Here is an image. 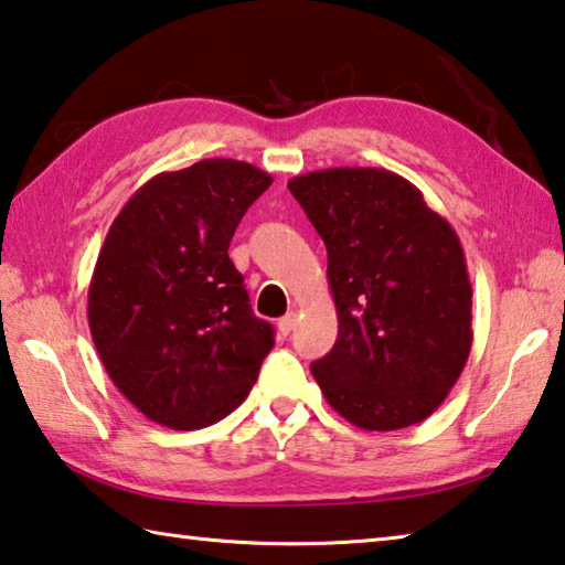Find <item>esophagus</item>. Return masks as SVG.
<instances>
[{
    "label": "esophagus",
    "instance_id": "obj_1",
    "mask_svg": "<svg viewBox=\"0 0 565 565\" xmlns=\"http://www.w3.org/2000/svg\"><path fill=\"white\" fill-rule=\"evenodd\" d=\"M276 327H279L281 337H289V333H291L294 327H296V313H286V317L279 319V323H276Z\"/></svg>",
    "mask_w": 565,
    "mask_h": 565
}]
</instances>
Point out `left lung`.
<instances>
[{
  "instance_id": "obj_1",
  "label": "left lung",
  "mask_w": 565,
  "mask_h": 565,
  "mask_svg": "<svg viewBox=\"0 0 565 565\" xmlns=\"http://www.w3.org/2000/svg\"><path fill=\"white\" fill-rule=\"evenodd\" d=\"M289 191L329 254L339 337L311 363L323 398L366 431L428 418L473 343V289L454 226L386 169L309 171Z\"/></svg>"
}]
</instances>
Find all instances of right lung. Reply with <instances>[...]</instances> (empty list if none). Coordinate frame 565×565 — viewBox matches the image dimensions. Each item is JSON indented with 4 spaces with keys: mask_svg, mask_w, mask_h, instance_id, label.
I'll return each instance as SVG.
<instances>
[{
    "mask_svg": "<svg viewBox=\"0 0 565 565\" xmlns=\"http://www.w3.org/2000/svg\"><path fill=\"white\" fill-rule=\"evenodd\" d=\"M271 174L236 159L161 171L114 218L89 281V331L124 396L154 424L212 426L252 391L274 329L228 244Z\"/></svg>",
    "mask_w": 565,
    "mask_h": 565,
    "instance_id": "add662e5",
    "label": "right lung"
}]
</instances>
